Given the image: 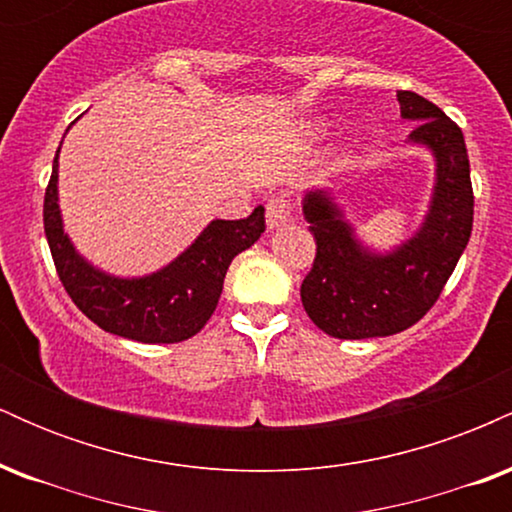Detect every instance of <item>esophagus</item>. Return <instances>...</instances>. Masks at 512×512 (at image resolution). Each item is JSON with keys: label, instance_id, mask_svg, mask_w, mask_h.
<instances>
[{"label": "esophagus", "instance_id": "esophagus-1", "mask_svg": "<svg viewBox=\"0 0 512 512\" xmlns=\"http://www.w3.org/2000/svg\"><path fill=\"white\" fill-rule=\"evenodd\" d=\"M291 211H293V202L289 195H276L269 199L267 202V228L269 231L284 226V223L291 219Z\"/></svg>", "mask_w": 512, "mask_h": 512}]
</instances>
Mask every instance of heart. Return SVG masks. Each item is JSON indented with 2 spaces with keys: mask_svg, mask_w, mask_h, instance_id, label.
<instances>
[{
  "mask_svg": "<svg viewBox=\"0 0 512 512\" xmlns=\"http://www.w3.org/2000/svg\"><path fill=\"white\" fill-rule=\"evenodd\" d=\"M315 132H317V137H322V134H325V132H327V125H320V127H317V129H315Z\"/></svg>",
  "mask_w": 512,
  "mask_h": 512,
  "instance_id": "1",
  "label": "heart"
}]
</instances>
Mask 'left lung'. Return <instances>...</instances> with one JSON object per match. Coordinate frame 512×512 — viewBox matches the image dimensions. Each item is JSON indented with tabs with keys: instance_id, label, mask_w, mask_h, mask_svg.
Instances as JSON below:
<instances>
[{
	"instance_id": "left-lung-1",
	"label": "left lung",
	"mask_w": 512,
	"mask_h": 512,
	"mask_svg": "<svg viewBox=\"0 0 512 512\" xmlns=\"http://www.w3.org/2000/svg\"><path fill=\"white\" fill-rule=\"evenodd\" d=\"M399 110L416 122L407 144L436 161L424 221L392 250H373L356 236L332 190L305 192L303 216L317 252L301 284L310 320L337 339L390 337L419 322L438 301L472 236L474 195L462 129L419 93L399 91Z\"/></svg>"
}]
</instances>
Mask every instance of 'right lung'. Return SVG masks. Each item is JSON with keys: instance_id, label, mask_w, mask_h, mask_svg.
Instances as JSON below:
<instances>
[{"instance_id": "add662e5", "label": "right lung", "mask_w": 512, "mask_h": 512, "mask_svg": "<svg viewBox=\"0 0 512 512\" xmlns=\"http://www.w3.org/2000/svg\"><path fill=\"white\" fill-rule=\"evenodd\" d=\"M57 158L60 149L45 190L43 221L57 274L76 308L101 330L142 344H178L195 337L219 305L228 264L264 233V207L248 219L209 221L192 245L156 272L115 276L93 267L64 233Z\"/></svg>"}]
</instances>
